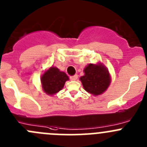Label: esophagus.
Instances as JSON below:
<instances>
[{
  "mask_svg": "<svg viewBox=\"0 0 147 147\" xmlns=\"http://www.w3.org/2000/svg\"><path fill=\"white\" fill-rule=\"evenodd\" d=\"M77 79H78V75L77 74L70 76V79H71V81H76Z\"/></svg>",
  "mask_w": 147,
  "mask_h": 147,
  "instance_id": "esophagus-1",
  "label": "esophagus"
}]
</instances>
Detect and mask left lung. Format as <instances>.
<instances>
[{
	"label": "left lung",
	"mask_w": 147,
	"mask_h": 147,
	"mask_svg": "<svg viewBox=\"0 0 147 147\" xmlns=\"http://www.w3.org/2000/svg\"><path fill=\"white\" fill-rule=\"evenodd\" d=\"M84 71L85 74L80 78V80L86 92L94 95H99L107 89L110 78L108 71L103 65L89 64Z\"/></svg>",
	"instance_id": "left-lung-1"
}]
</instances>
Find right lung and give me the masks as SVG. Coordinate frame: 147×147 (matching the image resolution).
I'll return each mask as SVG.
<instances>
[{
    "label": "right lung",
    "instance_id": "obj_1",
    "mask_svg": "<svg viewBox=\"0 0 147 147\" xmlns=\"http://www.w3.org/2000/svg\"><path fill=\"white\" fill-rule=\"evenodd\" d=\"M67 80H68V76L55 67H51L41 77L43 90L50 95L61 91Z\"/></svg>",
    "mask_w": 147,
    "mask_h": 147
}]
</instances>
